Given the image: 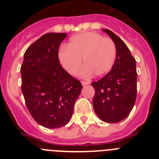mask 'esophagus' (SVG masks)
Here are the masks:
<instances>
[{
  "label": "esophagus",
  "mask_w": 159,
  "mask_h": 159,
  "mask_svg": "<svg viewBox=\"0 0 159 159\" xmlns=\"http://www.w3.org/2000/svg\"><path fill=\"white\" fill-rule=\"evenodd\" d=\"M81 84H82L83 86H86V85H88L90 84V82H88V81H81Z\"/></svg>",
  "instance_id": "obj_1"
}]
</instances>
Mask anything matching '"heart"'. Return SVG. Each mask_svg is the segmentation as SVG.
Masks as SVG:
<instances>
[{
    "mask_svg": "<svg viewBox=\"0 0 159 159\" xmlns=\"http://www.w3.org/2000/svg\"><path fill=\"white\" fill-rule=\"evenodd\" d=\"M59 52V60L64 69L76 75L81 64L83 75L101 76L111 69L116 57V47L110 38L96 32H85L74 35Z\"/></svg>",
    "mask_w": 159,
    "mask_h": 159,
    "instance_id": "obj_1",
    "label": "heart"
}]
</instances>
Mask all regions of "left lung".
<instances>
[{"mask_svg":"<svg viewBox=\"0 0 159 159\" xmlns=\"http://www.w3.org/2000/svg\"><path fill=\"white\" fill-rule=\"evenodd\" d=\"M116 44V58L112 68L99 80L92 82L95 91L93 108L105 123L123 121L131 111L137 94L136 62L124 42L108 29H102Z\"/></svg>","mask_w":159,"mask_h":159,"instance_id":"8db88e82","label":"left lung"}]
</instances>
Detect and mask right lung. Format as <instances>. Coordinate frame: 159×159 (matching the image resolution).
I'll use <instances>...</instances> for the list:
<instances>
[{"label":"right lung","instance_id":"right-lung-1","mask_svg":"<svg viewBox=\"0 0 159 159\" xmlns=\"http://www.w3.org/2000/svg\"><path fill=\"white\" fill-rule=\"evenodd\" d=\"M66 33H47L29 46L20 67L21 91L35 121L48 129L69 123L81 83L60 65L58 50Z\"/></svg>","mask_w":159,"mask_h":159}]
</instances>
